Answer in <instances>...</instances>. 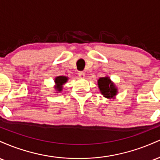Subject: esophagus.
<instances>
[{
    "instance_id": "obj_1",
    "label": "esophagus",
    "mask_w": 160,
    "mask_h": 160,
    "mask_svg": "<svg viewBox=\"0 0 160 160\" xmlns=\"http://www.w3.org/2000/svg\"><path fill=\"white\" fill-rule=\"evenodd\" d=\"M78 75L81 79H83L85 78V74H84V72H82V71H80V72L78 73Z\"/></svg>"
}]
</instances>
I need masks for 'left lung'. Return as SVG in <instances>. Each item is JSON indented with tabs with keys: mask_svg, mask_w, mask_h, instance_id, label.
<instances>
[{
	"mask_svg": "<svg viewBox=\"0 0 160 160\" xmlns=\"http://www.w3.org/2000/svg\"><path fill=\"white\" fill-rule=\"evenodd\" d=\"M98 86L102 95L108 99L115 98V96L118 92V89L114 82H112L111 78L108 76L99 78Z\"/></svg>",
	"mask_w": 160,
	"mask_h": 160,
	"instance_id": "8db88e82",
	"label": "left lung"
}]
</instances>
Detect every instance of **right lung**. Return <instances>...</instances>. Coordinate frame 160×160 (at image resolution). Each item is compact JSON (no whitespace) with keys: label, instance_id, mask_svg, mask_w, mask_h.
Masks as SVG:
<instances>
[{"label":"right lung","instance_id":"1","mask_svg":"<svg viewBox=\"0 0 160 160\" xmlns=\"http://www.w3.org/2000/svg\"><path fill=\"white\" fill-rule=\"evenodd\" d=\"M68 80V78L66 76H58L55 78L54 81L56 83V86H55V89L56 90V92L58 93V92H61L63 89V85L67 82Z\"/></svg>","mask_w":160,"mask_h":160}]
</instances>
